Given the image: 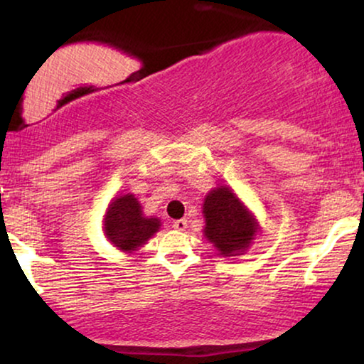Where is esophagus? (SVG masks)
I'll list each match as a JSON object with an SVG mask.
<instances>
[{"label": "esophagus", "mask_w": 364, "mask_h": 364, "mask_svg": "<svg viewBox=\"0 0 364 364\" xmlns=\"http://www.w3.org/2000/svg\"><path fill=\"white\" fill-rule=\"evenodd\" d=\"M172 227L176 228V230H186V228H187V220H186V218H178V220H173L172 222Z\"/></svg>", "instance_id": "1"}]
</instances>
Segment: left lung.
Listing matches in <instances>:
<instances>
[{"mask_svg": "<svg viewBox=\"0 0 364 364\" xmlns=\"http://www.w3.org/2000/svg\"><path fill=\"white\" fill-rule=\"evenodd\" d=\"M205 237L217 247L218 255L232 257L245 252L257 232L253 217L228 187L212 191L203 203Z\"/></svg>", "mask_w": 364, "mask_h": 364, "instance_id": "8db88e82", "label": "left lung"}]
</instances>
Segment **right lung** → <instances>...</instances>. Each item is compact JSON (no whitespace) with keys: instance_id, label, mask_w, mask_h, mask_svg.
<instances>
[{"instance_id":"1","label":"right lung","mask_w":364,"mask_h":364,"mask_svg":"<svg viewBox=\"0 0 364 364\" xmlns=\"http://www.w3.org/2000/svg\"><path fill=\"white\" fill-rule=\"evenodd\" d=\"M161 227L159 218L142 215L137 198L127 196L114 198L104 218V232L119 250L132 252L144 245Z\"/></svg>"}]
</instances>
